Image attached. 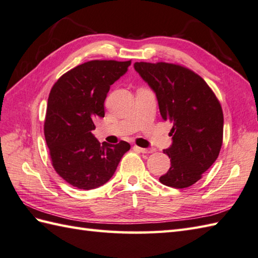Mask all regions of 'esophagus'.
Instances as JSON below:
<instances>
[{"instance_id":"esophagus-1","label":"esophagus","mask_w":258,"mask_h":258,"mask_svg":"<svg viewBox=\"0 0 258 258\" xmlns=\"http://www.w3.org/2000/svg\"><path fill=\"white\" fill-rule=\"evenodd\" d=\"M135 150L140 151L141 153H143V154H151V153L154 152V149H143V147H139V146H134Z\"/></svg>"}]
</instances>
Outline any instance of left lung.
<instances>
[{
  "label": "left lung",
  "instance_id": "8db88e82",
  "mask_svg": "<svg viewBox=\"0 0 258 258\" xmlns=\"http://www.w3.org/2000/svg\"><path fill=\"white\" fill-rule=\"evenodd\" d=\"M134 69L155 92L164 120L173 124V143L163 152L171 167L160 182L186 188L202 178L220 154L224 117L206 82L182 65L136 62Z\"/></svg>",
  "mask_w": 258,
  "mask_h": 258
}]
</instances>
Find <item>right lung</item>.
I'll use <instances>...</instances> for the list:
<instances>
[{
	"instance_id": "1",
	"label": "right lung",
	"mask_w": 258,
	"mask_h": 258,
	"mask_svg": "<svg viewBox=\"0 0 258 258\" xmlns=\"http://www.w3.org/2000/svg\"><path fill=\"white\" fill-rule=\"evenodd\" d=\"M131 61L94 59L63 74L48 95L44 122L52 165L65 182L93 189L108 182L120 158L131 149L125 141L100 143L92 134L94 122L104 117V101Z\"/></svg>"
}]
</instances>
